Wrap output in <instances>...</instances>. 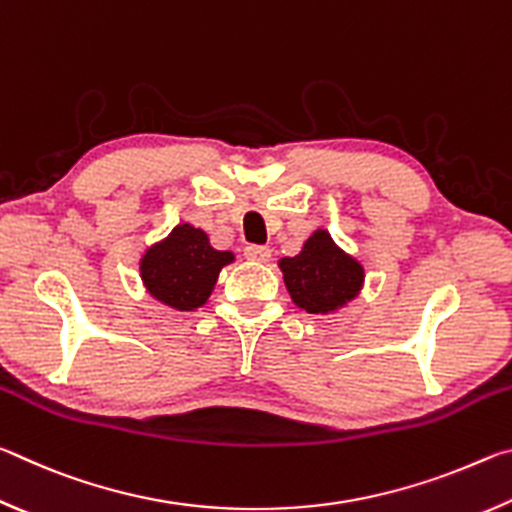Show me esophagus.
I'll return each instance as SVG.
<instances>
[{"label":"esophagus","instance_id":"esophagus-1","mask_svg":"<svg viewBox=\"0 0 512 512\" xmlns=\"http://www.w3.org/2000/svg\"><path fill=\"white\" fill-rule=\"evenodd\" d=\"M246 259L257 264H266L271 259V248L266 246H246Z\"/></svg>","mask_w":512,"mask_h":512}]
</instances>
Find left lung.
<instances>
[{"instance_id":"8db88e82","label":"left lung","mask_w":512,"mask_h":512,"mask_svg":"<svg viewBox=\"0 0 512 512\" xmlns=\"http://www.w3.org/2000/svg\"><path fill=\"white\" fill-rule=\"evenodd\" d=\"M293 305L307 314H334L359 296L366 282V268L345 253L325 228H316L305 239L300 253L277 262Z\"/></svg>"}]
</instances>
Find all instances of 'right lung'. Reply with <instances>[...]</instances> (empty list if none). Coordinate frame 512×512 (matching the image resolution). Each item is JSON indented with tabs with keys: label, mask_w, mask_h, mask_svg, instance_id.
Returning a JSON list of instances; mask_svg holds the SVG:
<instances>
[{
	"label": "right lung",
	"mask_w": 512,
	"mask_h": 512,
	"mask_svg": "<svg viewBox=\"0 0 512 512\" xmlns=\"http://www.w3.org/2000/svg\"><path fill=\"white\" fill-rule=\"evenodd\" d=\"M235 262L232 250H216L207 232L192 223H178L155 241L140 259L146 293L176 311H196L210 300L221 268Z\"/></svg>",
	"instance_id": "add662e5"
}]
</instances>
